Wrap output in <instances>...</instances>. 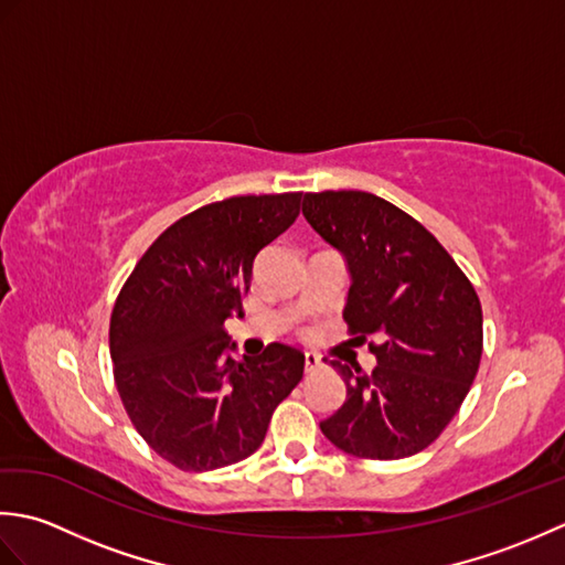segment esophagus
Instances as JSON below:
<instances>
[{
  "label": "esophagus",
  "instance_id": "1",
  "mask_svg": "<svg viewBox=\"0 0 565 565\" xmlns=\"http://www.w3.org/2000/svg\"><path fill=\"white\" fill-rule=\"evenodd\" d=\"M303 359H306V371H316V369H320V364H322L320 356L313 354V352H306Z\"/></svg>",
  "mask_w": 565,
  "mask_h": 565
}]
</instances>
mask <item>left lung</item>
Returning <instances> with one entry per match:
<instances>
[{"mask_svg": "<svg viewBox=\"0 0 565 565\" xmlns=\"http://www.w3.org/2000/svg\"><path fill=\"white\" fill-rule=\"evenodd\" d=\"M310 227L350 274L342 316L350 332L376 334L364 374L332 359L347 401L320 423L334 447L393 461L427 449L451 423L483 354V313L471 281L437 237L366 191L303 196Z\"/></svg>", "mask_w": 565, "mask_h": 565, "instance_id": "8db88e82", "label": "left lung"}]
</instances>
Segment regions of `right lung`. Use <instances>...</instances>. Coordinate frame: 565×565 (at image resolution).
Masks as SVG:
<instances>
[{
  "label": "right lung",
  "mask_w": 565,
  "mask_h": 565,
  "mask_svg": "<svg viewBox=\"0 0 565 565\" xmlns=\"http://www.w3.org/2000/svg\"><path fill=\"white\" fill-rule=\"evenodd\" d=\"M301 194L233 196L184 215L154 239L116 298L109 350L130 423L182 471L255 454L274 407L303 379L296 347L235 359L223 330L243 316L252 267L289 231Z\"/></svg>",
  "instance_id": "add662e5"
}]
</instances>
